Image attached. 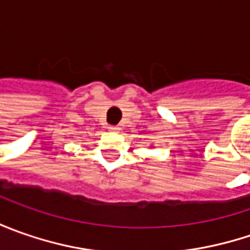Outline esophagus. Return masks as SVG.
<instances>
[{
	"mask_svg": "<svg viewBox=\"0 0 250 250\" xmlns=\"http://www.w3.org/2000/svg\"><path fill=\"white\" fill-rule=\"evenodd\" d=\"M108 129H110L111 132H120L121 128L118 125H111V126H108Z\"/></svg>",
	"mask_w": 250,
	"mask_h": 250,
	"instance_id": "1",
	"label": "esophagus"
}]
</instances>
